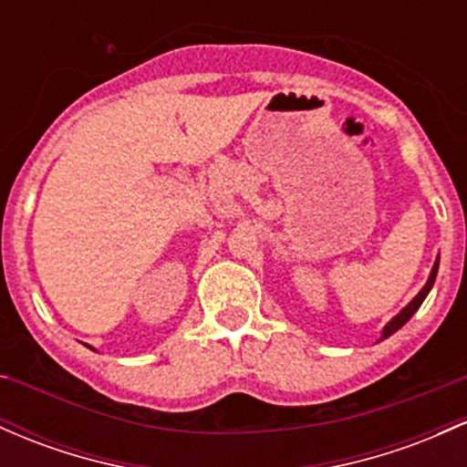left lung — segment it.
<instances>
[{
    "mask_svg": "<svg viewBox=\"0 0 467 467\" xmlns=\"http://www.w3.org/2000/svg\"><path fill=\"white\" fill-rule=\"evenodd\" d=\"M437 270H439V259L434 261V265H432V273H430V276H428V284L423 285L421 288V292H419L417 296H414L412 301H410V304L406 306V308H403L401 312H399L397 317H392L390 321H388L386 324V327H383V332H381V339L379 341H383V339H388V337L390 335H394V332L399 330V327L401 326H406L408 321H410V317L414 315V312H417L419 308H421V304H423V299L425 296H428V292H430V288H432L434 285V279H437Z\"/></svg>",
    "mask_w": 467,
    "mask_h": 467,
    "instance_id": "left-lung-1",
    "label": "left lung"
}]
</instances>
